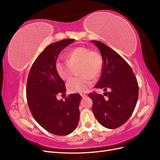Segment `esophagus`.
<instances>
[{
    "label": "esophagus",
    "mask_w": 160,
    "mask_h": 160,
    "mask_svg": "<svg viewBox=\"0 0 160 160\" xmlns=\"http://www.w3.org/2000/svg\"><path fill=\"white\" fill-rule=\"evenodd\" d=\"M81 96L83 98H86L87 96H88V95L85 94V93H81Z\"/></svg>",
    "instance_id": "1"
}]
</instances>
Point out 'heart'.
<instances>
[{
	"label": "heart",
	"mask_w": 160,
	"mask_h": 160,
	"mask_svg": "<svg viewBox=\"0 0 160 160\" xmlns=\"http://www.w3.org/2000/svg\"><path fill=\"white\" fill-rule=\"evenodd\" d=\"M67 60L57 59L55 69L62 80H69L73 72V67L79 65V72L82 75L68 81L67 88L72 93H83L93 84V78L101 74L103 69L102 55L90 48L79 46L69 50L67 53Z\"/></svg>",
	"instance_id": "1"
}]
</instances>
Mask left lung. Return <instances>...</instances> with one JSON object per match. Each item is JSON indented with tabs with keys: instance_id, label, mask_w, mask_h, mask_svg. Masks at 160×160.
<instances>
[{
	"instance_id": "8db88e82",
	"label": "left lung",
	"mask_w": 160,
	"mask_h": 160,
	"mask_svg": "<svg viewBox=\"0 0 160 160\" xmlns=\"http://www.w3.org/2000/svg\"><path fill=\"white\" fill-rule=\"evenodd\" d=\"M97 45L103 60V69L95 88L103 89L108 98L97 93H89L93 101L95 118L106 128L122 126L132 115L139 93L138 81L125 60L104 43L92 41Z\"/></svg>"
}]
</instances>
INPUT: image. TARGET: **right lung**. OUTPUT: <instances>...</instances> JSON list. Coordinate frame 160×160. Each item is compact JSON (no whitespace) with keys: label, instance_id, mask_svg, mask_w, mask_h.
Segmentation results:
<instances>
[{"label":"right lung","instance_id":"add662e5","mask_svg":"<svg viewBox=\"0 0 160 160\" xmlns=\"http://www.w3.org/2000/svg\"><path fill=\"white\" fill-rule=\"evenodd\" d=\"M75 41L66 38L48 45L33 62L28 75L27 100L32 115L42 128L57 135L72 133L79 120V94H70L64 101L57 99V95L66 91L64 81L56 71L57 58Z\"/></svg>","mask_w":160,"mask_h":160}]
</instances>
